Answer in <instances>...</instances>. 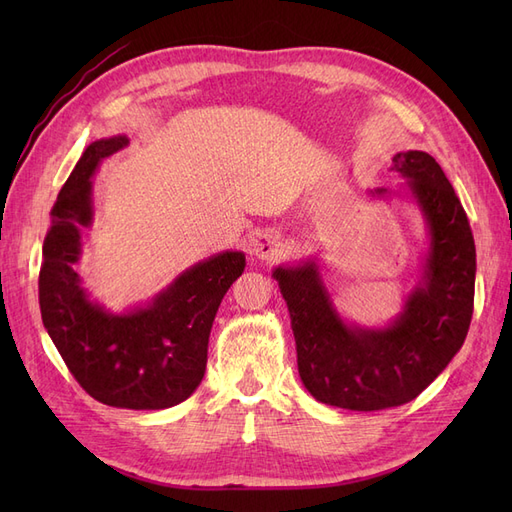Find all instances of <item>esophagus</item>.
<instances>
[{"label":"esophagus","instance_id":"1","mask_svg":"<svg viewBox=\"0 0 512 512\" xmlns=\"http://www.w3.org/2000/svg\"><path fill=\"white\" fill-rule=\"evenodd\" d=\"M284 252V243H282V235L277 230H262L254 239V254L260 260H277Z\"/></svg>","mask_w":512,"mask_h":512}]
</instances>
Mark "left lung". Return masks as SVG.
Segmentation results:
<instances>
[{
	"mask_svg": "<svg viewBox=\"0 0 512 512\" xmlns=\"http://www.w3.org/2000/svg\"><path fill=\"white\" fill-rule=\"evenodd\" d=\"M391 170L408 179L429 230L423 282L391 327L361 329L339 318L314 260L273 271L290 312L299 376L327 406L374 412L408 404L442 374L470 329L476 247L468 215L429 153H397Z\"/></svg>",
	"mask_w": 512,
	"mask_h": 512,
	"instance_id": "8db88e82",
	"label": "left lung"
}]
</instances>
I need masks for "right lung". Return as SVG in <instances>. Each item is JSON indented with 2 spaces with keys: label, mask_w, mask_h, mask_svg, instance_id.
I'll use <instances>...</instances> for the list:
<instances>
[{
  "label": "right lung",
  "mask_w": 512,
  "mask_h": 512,
  "mask_svg": "<svg viewBox=\"0 0 512 512\" xmlns=\"http://www.w3.org/2000/svg\"><path fill=\"white\" fill-rule=\"evenodd\" d=\"M128 136L91 143L51 209L38 280L40 312L61 359L100 404L164 410L188 399L205 376L207 346L226 290L245 269L243 252L215 254L183 271L149 305L111 314L91 303L74 265L94 220L91 177Z\"/></svg>",
  "instance_id": "1"
}]
</instances>
